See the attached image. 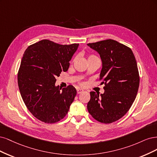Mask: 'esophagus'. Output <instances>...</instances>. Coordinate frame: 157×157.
I'll list each match as a JSON object with an SVG mask.
<instances>
[{
    "label": "esophagus",
    "instance_id": "esophagus-1",
    "mask_svg": "<svg viewBox=\"0 0 157 157\" xmlns=\"http://www.w3.org/2000/svg\"><path fill=\"white\" fill-rule=\"evenodd\" d=\"M83 92V90L82 89H77V93L78 94H80Z\"/></svg>",
    "mask_w": 157,
    "mask_h": 157
}]
</instances>
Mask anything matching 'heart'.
<instances>
[{
	"mask_svg": "<svg viewBox=\"0 0 157 157\" xmlns=\"http://www.w3.org/2000/svg\"><path fill=\"white\" fill-rule=\"evenodd\" d=\"M92 58H97V57H95L94 55H90V56L88 57V59H92Z\"/></svg>",
	"mask_w": 157,
	"mask_h": 157,
	"instance_id": "1",
	"label": "heart"
}]
</instances>
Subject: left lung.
<instances>
[{"instance_id":"8db88e82","label":"left lung","mask_w":157,"mask_h":157,"mask_svg":"<svg viewBox=\"0 0 157 157\" xmlns=\"http://www.w3.org/2000/svg\"><path fill=\"white\" fill-rule=\"evenodd\" d=\"M99 55L102 68L100 79L104 82L103 94L90 93L87 109L100 123L109 124L127 113L138 93L140 77L132 50L113 40L88 44Z\"/></svg>"}]
</instances>
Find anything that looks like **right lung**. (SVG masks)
<instances>
[{"label": "right lung", "instance_id": "right-lung-1", "mask_svg": "<svg viewBox=\"0 0 157 157\" xmlns=\"http://www.w3.org/2000/svg\"><path fill=\"white\" fill-rule=\"evenodd\" d=\"M78 46L42 40L25 50L17 75L19 91L29 112L42 122L57 123L68 113L76 89L68 85L61 90L55 82L68 70Z\"/></svg>", "mask_w": 157, "mask_h": 157}]
</instances>
